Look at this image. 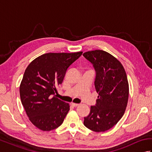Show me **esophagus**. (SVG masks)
<instances>
[{
  "label": "esophagus",
  "instance_id": "34e87169",
  "mask_svg": "<svg viewBox=\"0 0 152 152\" xmlns=\"http://www.w3.org/2000/svg\"><path fill=\"white\" fill-rule=\"evenodd\" d=\"M71 105L73 106L74 107H77V106L80 105V104H77V103H73V102H72V103H71Z\"/></svg>",
  "mask_w": 152,
  "mask_h": 152
}]
</instances>
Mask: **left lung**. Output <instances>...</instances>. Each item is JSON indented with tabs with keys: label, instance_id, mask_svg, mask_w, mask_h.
I'll list each match as a JSON object with an SVG mask.
<instances>
[{
	"label": "left lung",
	"instance_id": "left-lung-1",
	"mask_svg": "<svg viewBox=\"0 0 152 152\" xmlns=\"http://www.w3.org/2000/svg\"><path fill=\"white\" fill-rule=\"evenodd\" d=\"M83 56L95 70L94 84L99 94L83 124L91 131L104 132L114 127L124 114L129 98L127 75L121 63L104 51H88Z\"/></svg>",
	"mask_w": 152,
	"mask_h": 152
}]
</instances>
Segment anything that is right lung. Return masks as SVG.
Returning a JSON list of instances; mask_svg holds the SVG:
<instances>
[{"label": "right lung", "instance_id": "right-lung-1", "mask_svg": "<svg viewBox=\"0 0 152 152\" xmlns=\"http://www.w3.org/2000/svg\"><path fill=\"white\" fill-rule=\"evenodd\" d=\"M82 53H46L27 67L19 88L20 98L30 121L39 129L51 131L63 124L70 106L55 93L67 69Z\"/></svg>", "mask_w": 152, "mask_h": 152}]
</instances>
